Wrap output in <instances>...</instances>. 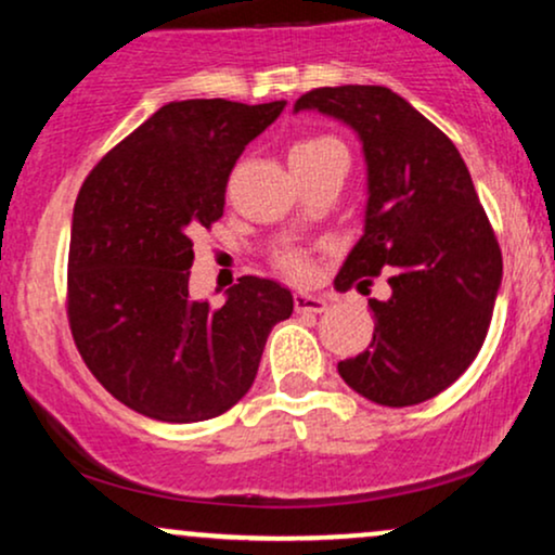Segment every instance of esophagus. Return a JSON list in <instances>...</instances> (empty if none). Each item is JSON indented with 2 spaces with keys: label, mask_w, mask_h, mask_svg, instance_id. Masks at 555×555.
I'll use <instances>...</instances> for the list:
<instances>
[{
  "label": "esophagus",
  "mask_w": 555,
  "mask_h": 555,
  "mask_svg": "<svg viewBox=\"0 0 555 555\" xmlns=\"http://www.w3.org/2000/svg\"><path fill=\"white\" fill-rule=\"evenodd\" d=\"M295 310L297 313H323V310H328V299L321 295H308V292H297Z\"/></svg>",
  "instance_id": "esophagus-1"
}]
</instances>
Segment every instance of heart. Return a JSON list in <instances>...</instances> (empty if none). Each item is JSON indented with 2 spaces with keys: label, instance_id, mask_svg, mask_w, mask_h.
Returning <instances> with one entry per match:
<instances>
[{
  "label": "heart",
  "instance_id": "obj_1",
  "mask_svg": "<svg viewBox=\"0 0 555 555\" xmlns=\"http://www.w3.org/2000/svg\"><path fill=\"white\" fill-rule=\"evenodd\" d=\"M331 145H339V143H336L334 138H326V135L302 138V140H297V143L289 149V158L318 154V151H326V149H331ZM282 266H284V271L292 273V276H297V279L308 276V260L299 256V253H284Z\"/></svg>",
  "mask_w": 555,
  "mask_h": 555
}]
</instances>
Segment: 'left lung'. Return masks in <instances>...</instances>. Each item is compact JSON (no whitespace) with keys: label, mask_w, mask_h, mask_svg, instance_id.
Wrapping results in <instances>:
<instances>
[{"label":"left lung","mask_w":555,"mask_h":555,"mask_svg":"<svg viewBox=\"0 0 555 555\" xmlns=\"http://www.w3.org/2000/svg\"><path fill=\"white\" fill-rule=\"evenodd\" d=\"M352 127L367 169L365 227L334 286H371V349L339 362L349 388L384 406L433 399L473 365L486 341L503 260L460 151L410 101L384 86L315 88L295 112Z\"/></svg>","instance_id":"left-lung-1"}]
</instances>
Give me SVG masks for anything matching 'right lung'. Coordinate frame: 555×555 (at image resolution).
Here are the masks:
<instances>
[{"label":"right lung","instance_id":"right-lung-1","mask_svg":"<svg viewBox=\"0 0 555 555\" xmlns=\"http://www.w3.org/2000/svg\"><path fill=\"white\" fill-rule=\"evenodd\" d=\"M286 101H171L95 164L73 211L67 315L80 358L138 415L201 423L256 380L292 292L242 276L227 302L190 297L193 232L224 214L227 180Z\"/></svg>","mask_w":555,"mask_h":555}]
</instances>
